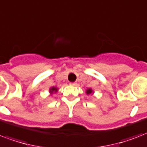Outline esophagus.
<instances>
[{
	"mask_svg": "<svg viewBox=\"0 0 147 147\" xmlns=\"http://www.w3.org/2000/svg\"><path fill=\"white\" fill-rule=\"evenodd\" d=\"M70 84H71V85H73V86H75V85H76V84H77V83H76V82H72V83H70Z\"/></svg>",
	"mask_w": 147,
	"mask_h": 147,
	"instance_id": "esophagus-1",
	"label": "esophagus"
}]
</instances>
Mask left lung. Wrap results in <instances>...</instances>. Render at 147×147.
<instances>
[{
	"label": "left lung",
	"instance_id": "1",
	"mask_svg": "<svg viewBox=\"0 0 147 147\" xmlns=\"http://www.w3.org/2000/svg\"><path fill=\"white\" fill-rule=\"evenodd\" d=\"M86 93H87V94H90L93 93V90H92V89H90V88H88V90H86Z\"/></svg>",
	"mask_w": 147,
	"mask_h": 147
}]
</instances>
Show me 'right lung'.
I'll return each instance as SVG.
<instances>
[{"label": "right lung", "mask_w": 147, "mask_h": 147, "mask_svg": "<svg viewBox=\"0 0 147 147\" xmlns=\"http://www.w3.org/2000/svg\"><path fill=\"white\" fill-rule=\"evenodd\" d=\"M57 90H58V89H57L56 87H53V88H51L49 89V92H50V94H53L54 92L56 93Z\"/></svg>", "instance_id": "obj_1"}]
</instances>
